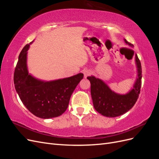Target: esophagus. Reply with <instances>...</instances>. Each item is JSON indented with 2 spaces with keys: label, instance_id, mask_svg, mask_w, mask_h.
Listing matches in <instances>:
<instances>
[{
  "label": "esophagus",
  "instance_id": "1",
  "mask_svg": "<svg viewBox=\"0 0 159 159\" xmlns=\"http://www.w3.org/2000/svg\"><path fill=\"white\" fill-rule=\"evenodd\" d=\"M91 74V71L90 70H85L84 71V74L85 78H86V77L90 75Z\"/></svg>",
  "mask_w": 159,
  "mask_h": 159
}]
</instances>
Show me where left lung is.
<instances>
[{
  "label": "left lung",
  "instance_id": "obj_1",
  "mask_svg": "<svg viewBox=\"0 0 159 159\" xmlns=\"http://www.w3.org/2000/svg\"><path fill=\"white\" fill-rule=\"evenodd\" d=\"M125 42L130 46H133L125 39ZM135 61L138 78L133 89L125 95H119L113 92L102 80L94 76L88 77L87 78L91 84V95L93 106L98 113L108 117H115L125 113L135 104L140 93L142 84L141 65L137 54H135Z\"/></svg>",
  "mask_w": 159,
  "mask_h": 159
}]
</instances>
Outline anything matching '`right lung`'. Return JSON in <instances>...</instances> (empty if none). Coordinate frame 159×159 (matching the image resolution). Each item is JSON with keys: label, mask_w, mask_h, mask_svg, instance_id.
Listing matches in <instances>:
<instances>
[{"label": "right lung", "mask_w": 159, "mask_h": 159, "mask_svg": "<svg viewBox=\"0 0 159 159\" xmlns=\"http://www.w3.org/2000/svg\"><path fill=\"white\" fill-rule=\"evenodd\" d=\"M29 46L27 44L24 47L14 70V84L16 92L25 107L35 116L42 119L58 117L68 108L71 95L84 74L80 73L52 81L33 78L28 74L26 66Z\"/></svg>", "instance_id": "right-lung-1"}]
</instances>
